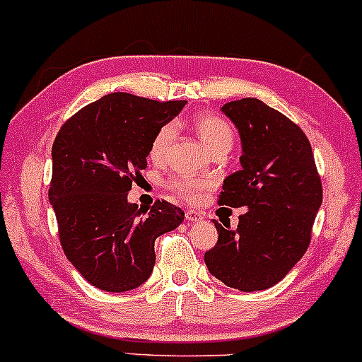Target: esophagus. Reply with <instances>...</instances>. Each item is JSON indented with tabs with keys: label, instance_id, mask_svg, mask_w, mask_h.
Returning <instances> with one entry per match:
<instances>
[{
	"label": "esophagus",
	"instance_id": "esophagus-1",
	"mask_svg": "<svg viewBox=\"0 0 362 362\" xmlns=\"http://www.w3.org/2000/svg\"><path fill=\"white\" fill-rule=\"evenodd\" d=\"M206 218V214L200 211H188L186 212V221L188 223H197V221H202Z\"/></svg>",
	"mask_w": 362,
	"mask_h": 362
}]
</instances>
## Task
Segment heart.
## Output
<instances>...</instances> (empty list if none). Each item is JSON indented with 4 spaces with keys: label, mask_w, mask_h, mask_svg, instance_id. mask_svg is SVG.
I'll list each match as a JSON object with an SVG mask.
<instances>
[{
    "label": "heart",
    "mask_w": 362,
    "mask_h": 362,
    "mask_svg": "<svg viewBox=\"0 0 362 362\" xmlns=\"http://www.w3.org/2000/svg\"><path fill=\"white\" fill-rule=\"evenodd\" d=\"M192 127L195 130L197 136L200 137V141L204 143V146L207 148L211 153L218 150H230L233 143V130L232 127L226 124L223 118L216 117L211 113H199L193 117ZM174 139V127L173 125H163L158 132L155 134V137L151 139L150 144V158L155 162L163 160V156L169 151L170 143ZM206 186V182L193 180L188 176H177L170 181V188L176 193L185 197L188 200L199 199L200 192Z\"/></svg>",
    "instance_id": "heart-1"
}]
</instances>
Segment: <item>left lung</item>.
Wrapping results in <instances>:
<instances>
[{"label":"left lung","instance_id":"left-lung-1","mask_svg":"<svg viewBox=\"0 0 362 362\" xmlns=\"http://www.w3.org/2000/svg\"><path fill=\"white\" fill-rule=\"evenodd\" d=\"M221 111L240 136L242 169L223 181L219 204L245 207L237 228L218 230L204 259L212 277L251 293L281 282L301 259L322 204V186L303 130L263 100L245 98Z\"/></svg>","mask_w":362,"mask_h":362}]
</instances>
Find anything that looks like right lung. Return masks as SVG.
I'll return each instance as SVG.
<instances>
[{
	"label": "right lung",
	"instance_id": "obj_1",
	"mask_svg": "<svg viewBox=\"0 0 362 362\" xmlns=\"http://www.w3.org/2000/svg\"><path fill=\"white\" fill-rule=\"evenodd\" d=\"M185 104L115 92L81 107L55 137L48 200L64 255L98 289L124 293L144 284L156 237L185 221L165 200L148 212L127 200L134 173L146 169L151 139Z\"/></svg>",
	"mask_w": 362,
	"mask_h": 362
}]
</instances>
